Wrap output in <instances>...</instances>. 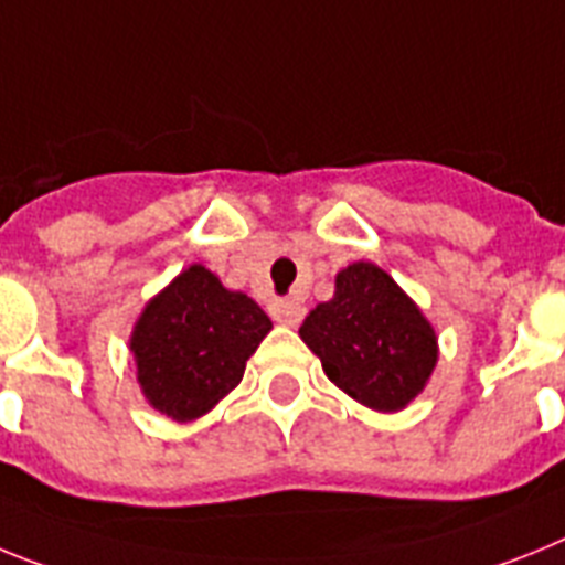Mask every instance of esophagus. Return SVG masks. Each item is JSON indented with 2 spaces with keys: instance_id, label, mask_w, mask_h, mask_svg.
I'll use <instances>...</instances> for the list:
<instances>
[{
  "instance_id": "34e87169",
  "label": "esophagus",
  "mask_w": 565,
  "mask_h": 565,
  "mask_svg": "<svg viewBox=\"0 0 565 565\" xmlns=\"http://www.w3.org/2000/svg\"><path fill=\"white\" fill-rule=\"evenodd\" d=\"M303 316H307V307H303V301H298V298H278V301L273 303V318H276L278 323L298 327V323L303 321Z\"/></svg>"
}]
</instances>
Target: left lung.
Segmentation results:
<instances>
[{"mask_svg":"<svg viewBox=\"0 0 565 565\" xmlns=\"http://www.w3.org/2000/svg\"><path fill=\"white\" fill-rule=\"evenodd\" d=\"M301 341L332 384L375 412H398L424 392L438 364V335L390 273L355 262L335 296L303 318Z\"/></svg>","mask_w":565,"mask_h":565,"instance_id":"1","label":"left lung"}]
</instances>
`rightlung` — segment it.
I'll return each mask as SVG.
<instances>
[{"label":"right lung","instance_id":"obj_1","mask_svg":"<svg viewBox=\"0 0 565 565\" xmlns=\"http://www.w3.org/2000/svg\"><path fill=\"white\" fill-rule=\"evenodd\" d=\"M273 321L244 292L193 264L147 303L130 335L147 404L167 418L207 415L242 384L244 366Z\"/></svg>","mask_w":565,"mask_h":565}]
</instances>
